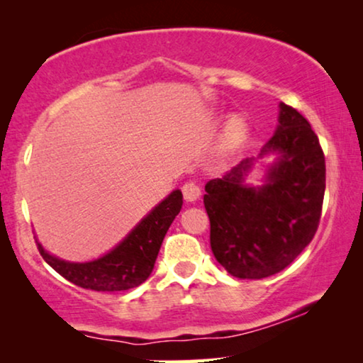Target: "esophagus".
<instances>
[{
    "label": "esophagus",
    "instance_id": "34e87169",
    "mask_svg": "<svg viewBox=\"0 0 363 363\" xmlns=\"http://www.w3.org/2000/svg\"><path fill=\"white\" fill-rule=\"evenodd\" d=\"M182 191H183V196H185L186 201H196L201 195L200 185H198V183L193 182V180L183 183Z\"/></svg>",
    "mask_w": 363,
    "mask_h": 363
}]
</instances>
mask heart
Masks as SVG:
<instances>
[{"instance_id": "1", "label": "heart", "mask_w": 363, "mask_h": 363, "mask_svg": "<svg viewBox=\"0 0 363 363\" xmlns=\"http://www.w3.org/2000/svg\"><path fill=\"white\" fill-rule=\"evenodd\" d=\"M247 122L241 116L231 117L225 128V147L228 150H235L241 147L247 137Z\"/></svg>"}]
</instances>
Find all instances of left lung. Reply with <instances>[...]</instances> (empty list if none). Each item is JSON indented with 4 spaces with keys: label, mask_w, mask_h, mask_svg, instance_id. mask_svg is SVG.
<instances>
[{
    "label": "left lung",
    "mask_w": 363,
    "mask_h": 363,
    "mask_svg": "<svg viewBox=\"0 0 363 363\" xmlns=\"http://www.w3.org/2000/svg\"><path fill=\"white\" fill-rule=\"evenodd\" d=\"M277 128L259 153L276 155L264 183H245L256 158L206 183L210 245L216 261L240 279L279 272L304 251L319 226L325 191V158L311 123L279 104Z\"/></svg>",
    "instance_id": "obj_1"
}]
</instances>
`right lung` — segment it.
<instances>
[{
    "instance_id": "right-lung-1",
    "label": "right lung",
    "mask_w": 363,
    "mask_h": 363,
    "mask_svg": "<svg viewBox=\"0 0 363 363\" xmlns=\"http://www.w3.org/2000/svg\"><path fill=\"white\" fill-rule=\"evenodd\" d=\"M183 195L173 190L118 245L94 261L71 262L49 255L41 242L38 250L43 259L72 284L84 289L116 292L140 286L152 274L158 251L168 228L180 213Z\"/></svg>"
}]
</instances>
